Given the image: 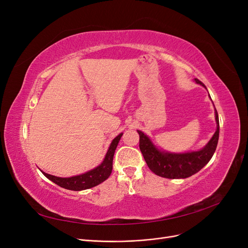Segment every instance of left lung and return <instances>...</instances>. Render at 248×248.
<instances>
[{
	"instance_id": "left-lung-1",
	"label": "left lung",
	"mask_w": 248,
	"mask_h": 248,
	"mask_svg": "<svg viewBox=\"0 0 248 248\" xmlns=\"http://www.w3.org/2000/svg\"><path fill=\"white\" fill-rule=\"evenodd\" d=\"M194 81L207 89L206 86L198 78H194ZM209 98L211 99L210 95ZM215 121L216 131L213 134V137L207 142L206 146L198 150V151L185 153L168 152L157 148L147 134L138 130L140 134V152L144 156L149 169L157 176L168 179H185L201 170L212 158L217 147V142H218L219 120L216 108Z\"/></svg>"
}]
</instances>
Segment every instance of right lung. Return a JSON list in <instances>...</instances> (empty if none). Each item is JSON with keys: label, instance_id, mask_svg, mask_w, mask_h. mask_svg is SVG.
Instances as JSON below:
<instances>
[{"label": "right lung", "instance_id": "obj_1", "mask_svg": "<svg viewBox=\"0 0 248 248\" xmlns=\"http://www.w3.org/2000/svg\"><path fill=\"white\" fill-rule=\"evenodd\" d=\"M122 136H123V133H120L119 136H117L114 140H111L109 148L106 154V157H104L103 161L99 164L98 167L94 168L93 170H90L84 172V174L72 176V177H68V178L56 177V176L46 174V172L41 170L42 174L47 179H49L50 181L56 183L59 186L63 187V188H65V189L80 191V190L92 188V187L102 183L103 181H106V180L111 174L112 158H114L115 151H116L117 146L119 144L120 140H121Z\"/></svg>", "mask_w": 248, "mask_h": 248}]
</instances>
